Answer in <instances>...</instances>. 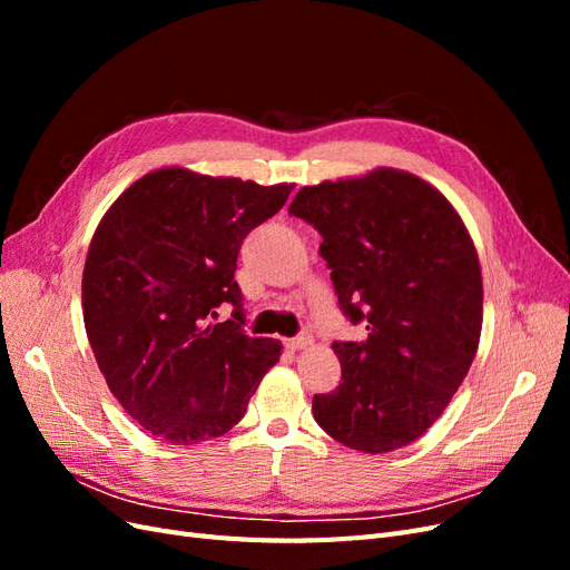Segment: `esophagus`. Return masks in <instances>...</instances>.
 Listing matches in <instances>:
<instances>
[{
  "label": "esophagus",
  "mask_w": 570,
  "mask_h": 570,
  "mask_svg": "<svg viewBox=\"0 0 570 570\" xmlns=\"http://www.w3.org/2000/svg\"><path fill=\"white\" fill-rule=\"evenodd\" d=\"M308 344H312V335H306V333H302V335H297V337H289V340H285V347H287V350H292V352L306 350Z\"/></svg>",
  "instance_id": "34e87169"
}]
</instances>
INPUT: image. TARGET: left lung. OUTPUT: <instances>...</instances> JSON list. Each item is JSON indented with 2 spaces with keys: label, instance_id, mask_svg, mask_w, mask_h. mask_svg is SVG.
I'll return each instance as SVG.
<instances>
[{
  "label": "left lung",
  "instance_id": "1",
  "mask_svg": "<svg viewBox=\"0 0 570 570\" xmlns=\"http://www.w3.org/2000/svg\"><path fill=\"white\" fill-rule=\"evenodd\" d=\"M289 216L321 233L340 308L364 342H333L342 383L314 396V419L350 450L385 454L419 440L469 373L482 327L473 239L419 176L375 168L302 187Z\"/></svg>",
  "mask_w": 570,
  "mask_h": 570
}]
</instances>
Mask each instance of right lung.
<instances>
[{"instance_id":"right-lung-1","label":"right lung","mask_w":570,"mask_h":570,"mask_svg":"<svg viewBox=\"0 0 570 570\" xmlns=\"http://www.w3.org/2000/svg\"><path fill=\"white\" fill-rule=\"evenodd\" d=\"M295 185L212 178L180 166L135 180L99 220L82 271L97 366L130 419L170 444L239 423L283 344L249 337L237 254ZM234 316L220 324L217 308Z\"/></svg>"}]
</instances>
